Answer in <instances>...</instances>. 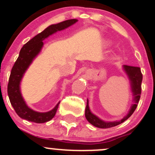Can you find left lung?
I'll return each instance as SVG.
<instances>
[{"label":"left lung","instance_id":"1","mask_svg":"<svg viewBox=\"0 0 155 155\" xmlns=\"http://www.w3.org/2000/svg\"><path fill=\"white\" fill-rule=\"evenodd\" d=\"M123 68L128 78L130 81L131 89H132L133 96V104L131 106L130 109L127 115L124 117L122 120L118 121H114V122H105V121L101 120L98 117H96L90 111V108H89V102L87 100V102L86 108H85V117L87 121L92 125L95 127H99V128H109V127H115L124 121L127 120L131 115L133 114V112L135 111L136 108L138 106V101L140 100V94H141V82L142 79H143V75H142L140 68L139 67L130 66V65H123Z\"/></svg>","mask_w":155,"mask_h":155}]
</instances>
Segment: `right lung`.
Returning a JSON list of instances; mask_svg holds the SVG:
<instances>
[{
  "label": "right lung",
  "instance_id": "add662e5",
  "mask_svg": "<svg viewBox=\"0 0 155 155\" xmlns=\"http://www.w3.org/2000/svg\"><path fill=\"white\" fill-rule=\"evenodd\" d=\"M77 19H68L58 24L51 25L41 33H38L23 46L18 58L11 71L8 80V95L11 104L19 117L35 123H44L54 117L60 102L55 107L48 112H37L28 107L23 99L20 92V82L25 72L43 47V41L49 35L58 31L68 28L77 22Z\"/></svg>",
  "mask_w": 155,
  "mask_h": 155
}]
</instances>
